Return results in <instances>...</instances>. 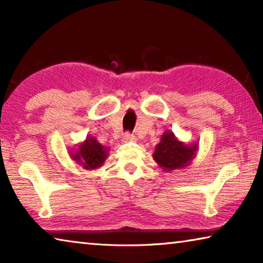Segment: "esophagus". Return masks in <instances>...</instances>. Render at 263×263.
<instances>
[{
  "label": "esophagus",
  "mask_w": 263,
  "mask_h": 263,
  "mask_svg": "<svg viewBox=\"0 0 263 263\" xmlns=\"http://www.w3.org/2000/svg\"><path fill=\"white\" fill-rule=\"evenodd\" d=\"M124 142H127V141H132V140H135V136L132 135V133H130V132H126L125 135L123 136V139H122Z\"/></svg>",
  "instance_id": "34e87169"
}]
</instances>
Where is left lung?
<instances>
[{"instance_id": "obj_1", "label": "left lung", "mask_w": 263, "mask_h": 263, "mask_svg": "<svg viewBox=\"0 0 263 263\" xmlns=\"http://www.w3.org/2000/svg\"><path fill=\"white\" fill-rule=\"evenodd\" d=\"M197 147V144L185 145L177 140L172 131H166L155 146L153 159L164 172H172L189 166L191 160L195 158Z\"/></svg>"}]
</instances>
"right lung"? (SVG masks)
Returning <instances> with one entry per match:
<instances>
[{
	"mask_svg": "<svg viewBox=\"0 0 263 263\" xmlns=\"http://www.w3.org/2000/svg\"><path fill=\"white\" fill-rule=\"evenodd\" d=\"M108 148L100 144L94 137L88 136L81 145H79L77 152L70 154V157L80 163L84 169H96L101 167L108 158Z\"/></svg>",
	"mask_w": 263,
	"mask_h": 263,
	"instance_id": "right-lung-1",
	"label": "right lung"
}]
</instances>
